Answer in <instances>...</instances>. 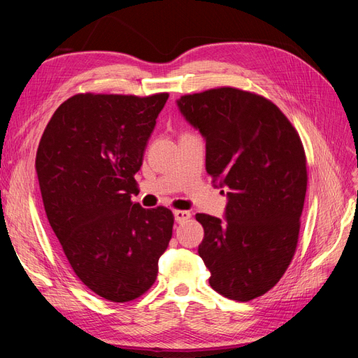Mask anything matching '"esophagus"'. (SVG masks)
Wrapping results in <instances>:
<instances>
[{
	"label": "esophagus",
	"instance_id": "1",
	"mask_svg": "<svg viewBox=\"0 0 358 358\" xmlns=\"http://www.w3.org/2000/svg\"><path fill=\"white\" fill-rule=\"evenodd\" d=\"M173 215H175V221L178 224L185 222L191 218V213L188 210H175V212H173Z\"/></svg>",
	"mask_w": 358,
	"mask_h": 358
}]
</instances>
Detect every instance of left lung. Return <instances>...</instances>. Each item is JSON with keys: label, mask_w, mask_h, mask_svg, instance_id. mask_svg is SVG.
Returning a JSON list of instances; mask_svg holds the SVG:
<instances>
[{"label": "left lung", "mask_w": 358, "mask_h": 358, "mask_svg": "<svg viewBox=\"0 0 358 358\" xmlns=\"http://www.w3.org/2000/svg\"><path fill=\"white\" fill-rule=\"evenodd\" d=\"M176 103L206 140V171L227 191L224 220L196 215L209 284L237 301L263 296L296 252L308 185L301 140L272 101L252 92L225 86Z\"/></svg>", "instance_id": "obj_1"}]
</instances>
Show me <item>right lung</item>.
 <instances>
[{
	"label": "right lung",
	"instance_id": "add662e5",
	"mask_svg": "<svg viewBox=\"0 0 358 358\" xmlns=\"http://www.w3.org/2000/svg\"><path fill=\"white\" fill-rule=\"evenodd\" d=\"M167 99L78 94L53 113L37 149L52 230L74 273L106 300L129 301L152 287L171 239V210L131 201Z\"/></svg>",
	"mask_w": 358,
	"mask_h": 358
}]
</instances>
